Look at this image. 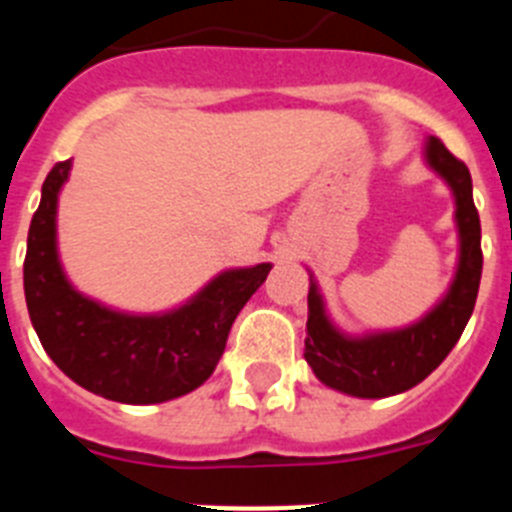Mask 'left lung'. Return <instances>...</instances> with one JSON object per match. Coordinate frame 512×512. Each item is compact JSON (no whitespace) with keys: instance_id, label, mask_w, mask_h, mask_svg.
<instances>
[{"instance_id":"8db88e82","label":"left lung","mask_w":512,"mask_h":512,"mask_svg":"<svg viewBox=\"0 0 512 512\" xmlns=\"http://www.w3.org/2000/svg\"><path fill=\"white\" fill-rule=\"evenodd\" d=\"M428 164L449 182L456 197V223L461 235L459 271L449 295L420 323L405 330L366 338L341 336L325 318L318 287L307 295L305 359L323 384L354 397H390L410 390L451 354L472 318L482 279V228L472 200V174L438 138L428 140Z\"/></svg>"}]
</instances>
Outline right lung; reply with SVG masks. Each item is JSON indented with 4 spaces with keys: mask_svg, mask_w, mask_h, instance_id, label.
<instances>
[{
    "mask_svg": "<svg viewBox=\"0 0 512 512\" xmlns=\"http://www.w3.org/2000/svg\"><path fill=\"white\" fill-rule=\"evenodd\" d=\"M71 161L45 176L25 253V302L45 354L66 377L128 405L166 402L197 390L223 356L233 320L264 284L271 264L233 269L169 315H122L81 297L56 253V200Z\"/></svg>",
    "mask_w": 512,
    "mask_h": 512,
    "instance_id": "add662e5",
    "label": "right lung"
}]
</instances>
